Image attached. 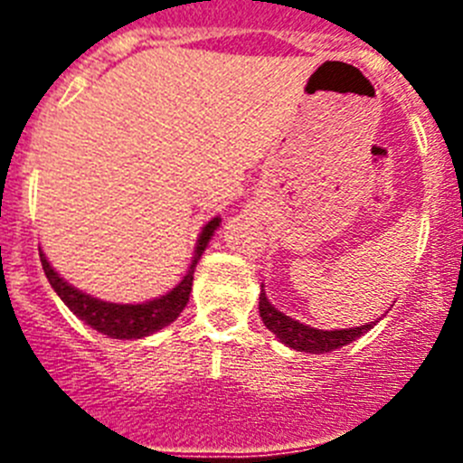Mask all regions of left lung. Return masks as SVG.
<instances>
[{
	"label": "left lung",
	"mask_w": 463,
	"mask_h": 463,
	"mask_svg": "<svg viewBox=\"0 0 463 463\" xmlns=\"http://www.w3.org/2000/svg\"><path fill=\"white\" fill-rule=\"evenodd\" d=\"M260 317L261 322L267 325L269 331H273L278 338H280L285 345L294 347L298 353H331V350H336V347L347 345V343L357 341L359 336H364L366 331L371 329L373 325H362V326H353V329H336V331H322V329H313V326H306L301 322L292 320L285 313L273 308L269 304L267 294H260Z\"/></svg>",
	"instance_id": "left-lung-1"
}]
</instances>
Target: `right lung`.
Returning a JSON list of instances; mask_svg holds the SVG:
<instances>
[{"label": "right lung", "mask_w": 463, "mask_h": 463, "mask_svg": "<svg viewBox=\"0 0 463 463\" xmlns=\"http://www.w3.org/2000/svg\"><path fill=\"white\" fill-rule=\"evenodd\" d=\"M218 227L220 218H213L211 222L203 227L202 236L196 241L194 260H192L190 264V271H187V276L178 282V288H174L169 294H165V297L146 301V304H109V301H99V298L90 297V294H83L80 289L71 288L69 282H64L62 278L52 271V267L48 264L43 252H41V267L46 271L48 282L52 285L57 297L62 298L64 304H67V308L71 310L76 317L88 322L92 329L101 331V334H106V336L110 338H143L150 336L153 331L162 329V326L171 325V322L183 313V308H185L187 301H190L196 261L203 255L213 232Z\"/></svg>", "instance_id": "add662e5"}]
</instances>
